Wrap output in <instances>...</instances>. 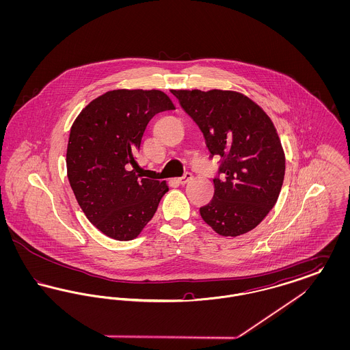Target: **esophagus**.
Here are the masks:
<instances>
[{
    "label": "esophagus",
    "mask_w": 350,
    "mask_h": 350,
    "mask_svg": "<svg viewBox=\"0 0 350 350\" xmlns=\"http://www.w3.org/2000/svg\"><path fill=\"white\" fill-rule=\"evenodd\" d=\"M191 180H193V174L186 172L181 178H178V183H181V185H186V183H190Z\"/></svg>",
    "instance_id": "34e87169"
}]
</instances>
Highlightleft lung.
<instances>
[{
	"label": "left lung",
	"instance_id": "obj_1",
	"mask_svg": "<svg viewBox=\"0 0 350 350\" xmlns=\"http://www.w3.org/2000/svg\"><path fill=\"white\" fill-rule=\"evenodd\" d=\"M173 94L198 124L211 156L224 159L221 180H214V198L200 207V217L220 236L250 232L282 189L286 160L274 123L239 92L181 89Z\"/></svg>",
	"mask_w": 350,
	"mask_h": 350
}]
</instances>
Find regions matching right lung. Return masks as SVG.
I'll list each match as a JSON object with an SVG mask.
<instances>
[{"label": "right lung", "mask_w": 350, "mask_h": 350, "mask_svg": "<svg viewBox=\"0 0 350 350\" xmlns=\"http://www.w3.org/2000/svg\"><path fill=\"white\" fill-rule=\"evenodd\" d=\"M161 90L117 89L89 102L75 119L67 147V174L85 217L119 241L137 237L154 215L165 181L140 178L137 153L157 113L174 110Z\"/></svg>", "instance_id": "right-lung-1"}]
</instances>
